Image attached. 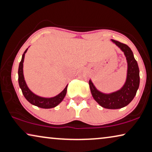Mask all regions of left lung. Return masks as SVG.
I'll list each match as a JSON object with an SVG mask.
<instances>
[{
    "instance_id": "left-lung-1",
    "label": "left lung",
    "mask_w": 152,
    "mask_h": 152,
    "mask_svg": "<svg viewBox=\"0 0 152 152\" xmlns=\"http://www.w3.org/2000/svg\"><path fill=\"white\" fill-rule=\"evenodd\" d=\"M111 41L124 52L126 58L128 69L125 83L119 90L110 94L99 91L91 79L89 84L93 98L99 105L108 109H118L129 104L136 96L140 83L139 68L130 48L116 40Z\"/></svg>"
}]
</instances>
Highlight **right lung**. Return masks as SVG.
<instances>
[{
	"label": "right lung",
	"mask_w": 152,
	"mask_h": 152,
	"mask_svg": "<svg viewBox=\"0 0 152 152\" xmlns=\"http://www.w3.org/2000/svg\"><path fill=\"white\" fill-rule=\"evenodd\" d=\"M27 50L28 48L24 51V54H22L21 61H20L19 67H18V83H19V86L22 90V94H23L24 98L26 99L27 101L29 102L31 104L37 106V107L42 108H52L55 107L58 104H59L63 101V99H64L67 93V85L60 94H58L57 96L54 97H52V98L41 97L31 91L27 86L25 80H24L23 73V63L24 56H25V54L27 52Z\"/></svg>",
	"instance_id": "right-lung-1"
}]
</instances>
